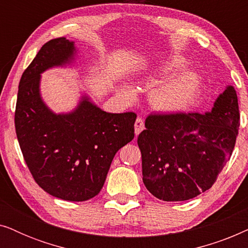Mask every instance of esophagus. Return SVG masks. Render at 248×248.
Here are the masks:
<instances>
[{"label":"esophagus","instance_id":"1","mask_svg":"<svg viewBox=\"0 0 248 248\" xmlns=\"http://www.w3.org/2000/svg\"><path fill=\"white\" fill-rule=\"evenodd\" d=\"M144 128V122L142 120L141 117H138L137 121H135V124H134V131H135V134L139 135L141 133L142 131H143Z\"/></svg>","mask_w":248,"mask_h":248}]
</instances>
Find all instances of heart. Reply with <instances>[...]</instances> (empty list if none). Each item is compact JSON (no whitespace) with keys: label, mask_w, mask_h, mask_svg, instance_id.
I'll list each match as a JSON object with an SVG mask.
<instances>
[{"label":"heart","mask_w":248,"mask_h":248,"mask_svg":"<svg viewBox=\"0 0 248 248\" xmlns=\"http://www.w3.org/2000/svg\"><path fill=\"white\" fill-rule=\"evenodd\" d=\"M186 64V60L182 56H174L164 64L161 71L170 73L181 69ZM201 78L196 70L184 69L174 77L158 83L150 90L149 101L155 109L170 113L185 108L198 93ZM122 94L130 99L133 96V90L130 87H124Z\"/></svg>","instance_id":"1"}]
</instances>
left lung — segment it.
Here are the masks:
<instances>
[{
  "label": "left lung",
  "mask_w": 248,
  "mask_h": 248,
  "mask_svg": "<svg viewBox=\"0 0 248 248\" xmlns=\"http://www.w3.org/2000/svg\"><path fill=\"white\" fill-rule=\"evenodd\" d=\"M238 127V99L232 86H227L204 114L149 115L138 137L145 187L168 202L205 192L229 160Z\"/></svg>",
  "instance_id": "obj_1"
}]
</instances>
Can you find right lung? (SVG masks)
Wrapping results in <instances>:
<instances>
[{
    "label": "right lung",
    "mask_w": 248,
    "mask_h": 248,
    "mask_svg": "<svg viewBox=\"0 0 248 248\" xmlns=\"http://www.w3.org/2000/svg\"><path fill=\"white\" fill-rule=\"evenodd\" d=\"M78 49L65 37L46 43L23 72L15 123L23 158L44 191L72 202L103 188L114 155L134 138V113H106L81 94L69 113H54L40 93L45 71L72 66Z\"/></svg>",
    "instance_id": "right-lung-1"
}]
</instances>
